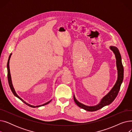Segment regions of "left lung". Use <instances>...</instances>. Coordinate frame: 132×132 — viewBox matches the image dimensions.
Listing matches in <instances>:
<instances>
[{"label":"left lung","instance_id":"obj_1","mask_svg":"<svg viewBox=\"0 0 132 132\" xmlns=\"http://www.w3.org/2000/svg\"><path fill=\"white\" fill-rule=\"evenodd\" d=\"M110 48L113 51L115 55L118 72L117 80L111 90L105 96L103 97L98 104L94 106L86 105L84 104L79 102L76 99L74 95L73 96L74 100L76 104L79 107L87 111H95L98 110L103 108L104 106L110 104L116 98L120 90V86L123 79V67L122 64L121 57L119 51L117 47L114 46H110Z\"/></svg>","mask_w":132,"mask_h":132}]
</instances>
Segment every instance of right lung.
Returning a JSON list of instances; mask_svg holds the SVG:
<instances>
[{
	"instance_id": "add662e5",
	"label": "right lung",
	"mask_w": 132,
	"mask_h": 132,
	"mask_svg": "<svg viewBox=\"0 0 132 132\" xmlns=\"http://www.w3.org/2000/svg\"><path fill=\"white\" fill-rule=\"evenodd\" d=\"M11 55H12V53L10 54V56H9V60H8V62H7V78H8V81H9V86H10V87L11 88V90L12 92L13 93V94H14V95L15 97H16L17 98H18L19 99H20L21 101H22L24 104H26V105H27L28 106H30L31 108H38V107H40V106H44L45 105H46L47 104L49 103L51 100H50V101H48L44 104H43L42 105H37V106H34V105H30L29 104L27 103V102H26L24 100H23L18 95V94H16L15 90L14 88L13 87V84H12V79H11V73H10V58L11 57Z\"/></svg>"
}]
</instances>
